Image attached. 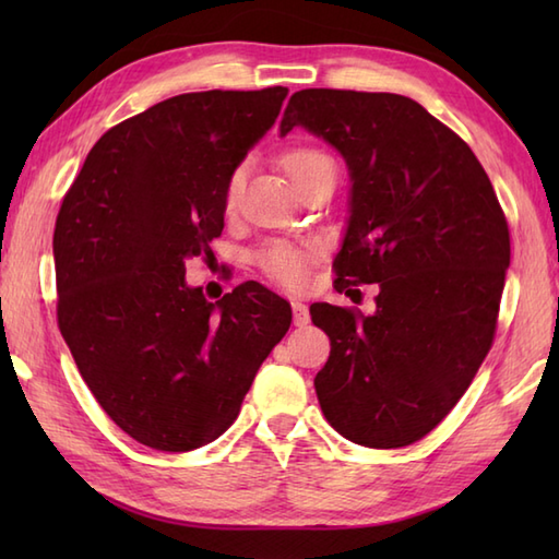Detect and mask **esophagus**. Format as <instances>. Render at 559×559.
<instances>
[{
    "label": "esophagus",
    "mask_w": 559,
    "mask_h": 559,
    "mask_svg": "<svg viewBox=\"0 0 559 559\" xmlns=\"http://www.w3.org/2000/svg\"><path fill=\"white\" fill-rule=\"evenodd\" d=\"M290 305H293V324L298 329H305L310 324V310H307L305 302H298V300H293Z\"/></svg>",
    "instance_id": "obj_1"
}]
</instances>
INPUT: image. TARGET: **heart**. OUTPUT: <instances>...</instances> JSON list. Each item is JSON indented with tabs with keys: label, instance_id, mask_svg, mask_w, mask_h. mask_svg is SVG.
Returning a JSON list of instances; mask_svg holds the SVG:
<instances>
[{
	"label": "heart",
	"instance_id": "obj_1",
	"mask_svg": "<svg viewBox=\"0 0 559 559\" xmlns=\"http://www.w3.org/2000/svg\"><path fill=\"white\" fill-rule=\"evenodd\" d=\"M326 160L331 158L317 148H293L283 156V170H286L293 185H298L307 173L314 170L319 163H326ZM240 185H242V173H235L228 180V187H225V206L228 209L235 206L237 194H240ZM314 252L317 249L312 242L269 240L254 249L252 261L269 281L278 283L283 288L300 290L305 288L307 278H310Z\"/></svg>",
	"mask_w": 559,
	"mask_h": 559
}]
</instances>
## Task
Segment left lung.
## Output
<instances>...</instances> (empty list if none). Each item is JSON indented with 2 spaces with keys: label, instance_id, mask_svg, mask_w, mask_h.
<instances>
[{
  "label": "left lung",
  "instance_id": "obj_1",
  "mask_svg": "<svg viewBox=\"0 0 559 559\" xmlns=\"http://www.w3.org/2000/svg\"><path fill=\"white\" fill-rule=\"evenodd\" d=\"M295 127L334 146L350 177L334 288L379 283L372 314L310 307L331 338L319 406L355 444L408 447L456 406L492 346L504 213L466 141L406 96L305 88L281 136Z\"/></svg>",
  "mask_w": 559,
  "mask_h": 559
}]
</instances>
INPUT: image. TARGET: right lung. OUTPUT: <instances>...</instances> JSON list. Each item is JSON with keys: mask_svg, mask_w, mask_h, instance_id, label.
<instances>
[{"mask_svg": "<svg viewBox=\"0 0 559 559\" xmlns=\"http://www.w3.org/2000/svg\"><path fill=\"white\" fill-rule=\"evenodd\" d=\"M286 96L273 86L156 103L96 141L59 209V331L103 411L151 449L218 439L290 326V305L257 281L209 302L185 278L223 233L225 187Z\"/></svg>", "mask_w": 559, "mask_h": 559, "instance_id": "obj_1", "label": "right lung"}]
</instances>
